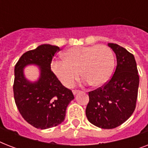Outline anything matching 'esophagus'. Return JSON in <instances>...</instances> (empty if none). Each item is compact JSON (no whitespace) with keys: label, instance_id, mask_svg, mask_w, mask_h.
I'll use <instances>...</instances> for the list:
<instances>
[{"label":"esophagus","instance_id":"34e87169","mask_svg":"<svg viewBox=\"0 0 148 148\" xmlns=\"http://www.w3.org/2000/svg\"><path fill=\"white\" fill-rule=\"evenodd\" d=\"M72 92H73V94H74V95H77V93L80 92V90H72Z\"/></svg>","mask_w":148,"mask_h":148}]
</instances>
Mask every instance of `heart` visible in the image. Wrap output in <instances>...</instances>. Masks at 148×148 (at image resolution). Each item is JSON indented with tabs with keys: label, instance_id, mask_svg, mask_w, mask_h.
I'll return each mask as SVG.
<instances>
[{
	"label": "heart",
	"instance_id": "obj_1",
	"mask_svg": "<svg viewBox=\"0 0 148 148\" xmlns=\"http://www.w3.org/2000/svg\"><path fill=\"white\" fill-rule=\"evenodd\" d=\"M64 61L52 63V70L67 88L74 85L79 71L85 81L94 87L105 84L111 77L114 68L113 53L104 45L76 47L64 54Z\"/></svg>",
	"mask_w": 148,
	"mask_h": 148
}]
</instances>
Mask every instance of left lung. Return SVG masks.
<instances>
[{
  "label": "left lung",
  "instance_id": "left-lung-1",
  "mask_svg": "<svg viewBox=\"0 0 148 148\" xmlns=\"http://www.w3.org/2000/svg\"><path fill=\"white\" fill-rule=\"evenodd\" d=\"M116 53L117 66L111 78L102 87L88 92L86 116L103 129L120 126L133 114L138 98L139 75L134 57L116 44H108Z\"/></svg>",
  "mask_w": 148,
  "mask_h": 148
}]
</instances>
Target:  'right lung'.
Returning <instances> with one entry per match:
<instances>
[{
	"mask_svg": "<svg viewBox=\"0 0 148 148\" xmlns=\"http://www.w3.org/2000/svg\"><path fill=\"white\" fill-rule=\"evenodd\" d=\"M59 51L57 46L40 45L24 53L14 67L15 103L23 118L36 128L44 130L62 123L67 105L74 98L51 69L52 59ZM31 63L40 66V79L35 83L27 81L23 74V67Z\"/></svg>",
	"mask_w": 148,
	"mask_h": 148,
	"instance_id": "add662e5",
	"label": "right lung"
}]
</instances>
